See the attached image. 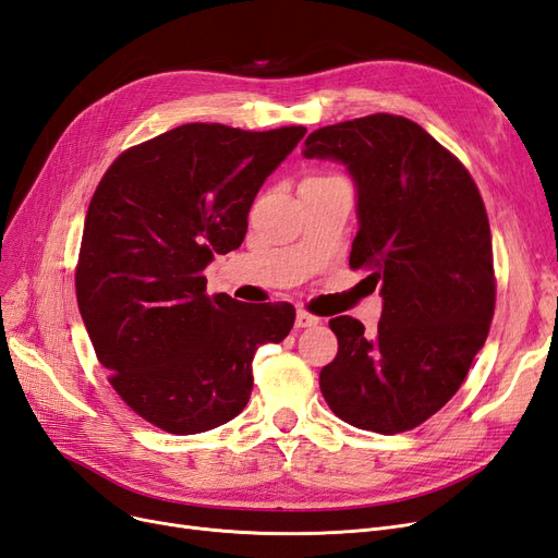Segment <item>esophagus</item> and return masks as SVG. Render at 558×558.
Instances as JSON below:
<instances>
[{
  "mask_svg": "<svg viewBox=\"0 0 558 558\" xmlns=\"http://www.w3.org/2000/svg\"><path fill=\"white\" fill-rule=\"evenodd\" d=\"M317 322H319V319H317L315 315L305 313V311H299V313H296V319H294V325H296V329H305V327H315Z\"/></svg>",
  "mask_w": 558,
  "mask_h": 558,
  "instance_id": "obj_1",
  "label": "esophagus"
}]
</instances>
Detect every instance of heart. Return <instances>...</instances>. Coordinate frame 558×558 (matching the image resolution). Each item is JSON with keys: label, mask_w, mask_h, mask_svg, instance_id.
I'll list each match as a JSON object with an SVG mask.
<instances>
[{"label": "heart", "mask_w": 558, "mask_h": 558, "mask_svg": "<svg viewBox=\"0 0 558 558\" xmlns=\"http://www.w3.org/2000/svg\"><path fill=\"white\" fill-rule=\"evenodd\" d=\"M313 178H317V175H313Z\"/></svg>", "instance_id": "1"}]
</instances>
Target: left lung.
<instances>
[{
	"instance_id": "obj_1",
	"label": "left lung",
	"mask_w": 558,
	"mask_h": 558,
	"mask_svg": "<svg viewBox=\"0 0 558 558\" xmlns=\"http://www.w3.org/2000/svg\"><path fill=\"white\" fill-rule=\"evenodd\" d=\"M303 157L345 165L359 231L350 266L380 282L383 317L366 333L329 322L338 354L319 373L343 422L401 434L454 397L487 340L496 303L487 210L461 161L401 116L375 113L315 130Z\"/></svg>"
}]
</instances>
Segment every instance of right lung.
Returning a JSON list of instances; mask_svg holds the SVG:
<instances>
[{
    "label": "right lung",
    "instance_id": "right-lung-1",
    "mask_svg": "<svg viewBox=\"0 0 558 558\" xmlns=\"http://www.w3.org/2000/svg\"><path fill=\"white\" fill-rule=\"evenodd\" d=\"M303 134L181 124L124 150L95 190L78 311L118 397L161 430L192 436L236 417L257 348L294 327L292 303L208 296L204 268L243 243L259 187Z\"/></svg>",
    "mask_w": 558,
    "mask_h": 558
}]
</instances>
